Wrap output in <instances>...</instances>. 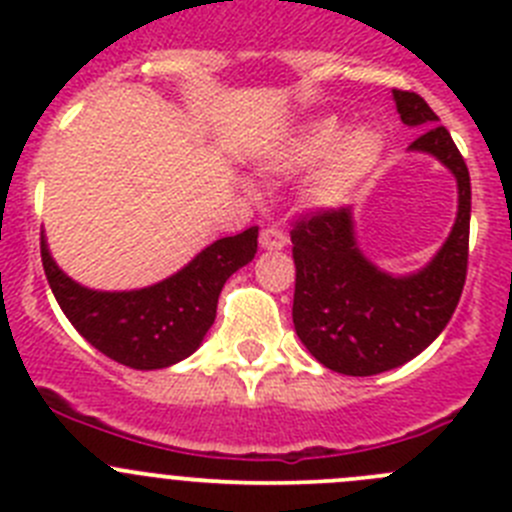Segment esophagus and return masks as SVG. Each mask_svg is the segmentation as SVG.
Segmentation results:
<instances>
[{
	"instance_id": "esophagus-1",
	"label": "esophagus",
	"mask_w": 512,
	"mask_h": 512,
	"mask_svg": "<svg viewBox=\"0 0 512 512\" xmlns=\"http://www.w3.org/2000/svg\"><path fill=\"white\" fill-rule=\"evenodd\" d=\"M259 243H261V248H264V251H282V248L289 243V238H287V233H284V230L266 228V230H261Z\"/></svg>"
}]
</instances>
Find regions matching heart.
Here are the masks:
<instances>
[{
    "instance_id": "heart-1",
    "label": "heart",
    "mask_w": 512,
    "mask_h": 512,
    "mask_svg": "<svg viewBox=\"0 0 512 512\" xmlns=\"http://www.w3.org/2000/svg\"><path fill=\"white\" fill-rule=\"evenodd\" d=\"M384 156V133L374 125H356L343 133L336 117L307 122L269 158V171L295 176L319 166L305 187L310 207L330 210L351 200L366 176L372 174Z\"/></svg>"
}]
</instances>
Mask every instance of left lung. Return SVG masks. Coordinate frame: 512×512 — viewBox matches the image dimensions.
Returning a JSON list of instances; mask_svg holds the SVG:
<instances>
[{
    "label": "left lung",
    "mask_w": 512,
    "mask_h": 512,
    "mask_svg": "<svg viewBox=\"0 0 512 512\" xmlns=\"http://www.w3.org/2000/svg\"><path fill=\"white\" fill-rule=\"evenodd\" d=\"M400 120L423 133L410 151L431 153L454 174L459 210L449 238L423 269L390 274L356 243L354 210H320L297 220L292 320L305 348L348 377H372L415 359L431 346L459 305L469 259L472 184L451 133L420 94L392 89Z\"/></svg>",
    "instance_id": "8db88e82"
}]
</instances>
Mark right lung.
<instances>
[{"mask_svg": "<svg viewBox=\"0 0 512 512\" xmlns=\"http://www.w3.org/2000/svg\"><path fill=\"white\" fill-rule=\"evenodd\" d=\"M259 248V228L210 243L164 282L130 292L81 287L53 261L40 233V256L63 315L97 351L130 369H166L192 356L215 323L217 297Z\"/></svg>", "mask_w": 512, "mask_h": 512, "instance_id": "add662e5", "label": "right lung"}]
</instances>
